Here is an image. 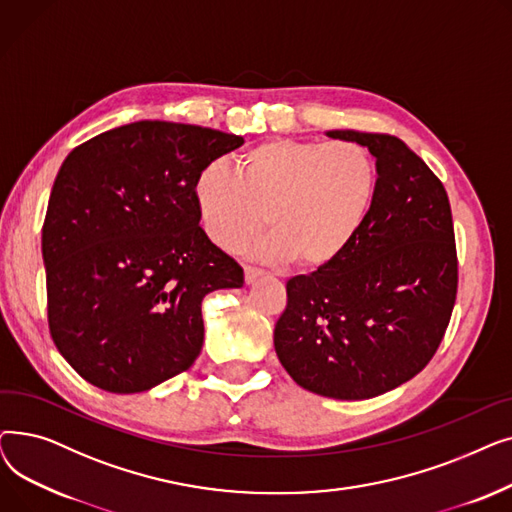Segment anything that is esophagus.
Wrapping results in <instances>:
<instances>
[{"mask_svg":"<svg viewBox=\"0 0 512 512\" xmlns=\"http://www.w3.org/2000/svg\"><path fill=\"white\" fill-rule=\"evenodd\" d=\"M261 276H263V272L257 270V267H253V265H247V267H245V282H247V284L257 282Z\"/></svg>","mask_w":512,"mask_h":512,"instance_id":"esophagus-1","label":"esophagus"}]
</instances>
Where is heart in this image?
I'll list each match as a JSON object with an SVG mask.
<instances>
[{"mask_svg":"<svg viewBox=\"0 0 512 512\" xmlns=\"http://www.w3.org/2000/svg\"><path fill=\"white\" fill-rule=\"evenodd\" d=\"M380 170L355 141L272 139L247 149L236 170L211 161L195 178L205 234L236 251L267 226L257 255L317 272L340 259L367 226Z\"/></svg>","mask_w":512,"mask_h":512,"instance_id":"b5f03b06","label":"heart"}]
</instances>
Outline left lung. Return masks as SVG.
I'll return each mask as SVG.
<instances>
[{
	"instance_id": "obj_1",
	"label": "left lung",
	"mask_w": 512,
	"mask_h": 512,
	"mask_svg": "<svg viewBox=\"0 0 512 512\" xmlns=\"http://www.w3.org/2000/svg\"><path fill=\"white\" fill-rule=\"evenodd\" d=\"M328 137L373 153L378 199L340 259L286 282L274 346L305 390L365 400L432 361L454 309L459 259L446 188L417 153L384 132L330 130Z\"/></svg>"
}]
</instances>
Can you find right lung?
Segmentation results:
<instances>
[{"label": "right lung", "mask_w": 512, "mask_h": 512, "mask_svg": "<svg viewBox=\"0 0 512 512\" xmlns=\"http://www.w3.org/2000/svg\"><path fill=\"white\" fill-rule=\"evenodd\" d=\"M242 143L222 130L141 120L64 159L41 236L47 321L89 384L145 392L199 357L205 294L240 288L245 272L199 226L193 186Z\"/></svg>", "instance_id": "1"}]
</instances>
